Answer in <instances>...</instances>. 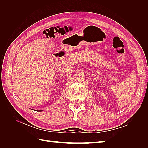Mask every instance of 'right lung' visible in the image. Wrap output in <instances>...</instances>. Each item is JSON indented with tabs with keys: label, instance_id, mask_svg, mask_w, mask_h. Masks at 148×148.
<instances>
[{
	"label": "right lung",
	"instance_id": "add662e5",
	"mask_svg": "<svg viewBox=\"0 0 148 148\" xmlns=\"http://www.w3.org/2000/svg\"><path fill=\"white\" fill-rule=\"evenodd\" d=\"M38 112H39H39H41V111H42V110H38Z\"/></svg>",
	"mask_w": 148,
	"mask_h": 148
}]
</instances>
